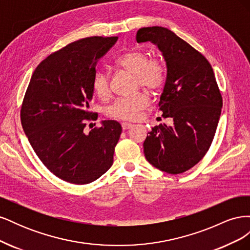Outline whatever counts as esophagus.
Masks as SVG:
<instances>
[{
  "instance_id": "obj_1",
  "label": "esophagus",
  "mask_w": 250,
  "mask_h": 250,
  "mask_svg": "<svg viewBox=\"0 0 250 250\" xmlns=\"http://www.w3.org/2000/svg\"><path fill=\"white\" fill-rule=\"evenodd\" d=\"M132 127V124H130V123H126V122H124V123H122V128H123V130H127V129H130V128Z\"/></svg>"
}]
</instances>
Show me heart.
I'll return each instance as SVG.
<instances>
[{"label":"heart","instance_id":"b5f03b06","mask_svg":"<svg viewBox=\"0 0 250 250\" xmlns=\"http://www.w3.org/2000/svg\"><path fill=\"white\" fill-rule=\"evenodd\" d=\"M117 65L135 75V83L138 86L155 93L161 90L167 78V70L165 64L157 58H150L149 53L144 50H130L121 54L116 59ZM94 93L104 99L109 95L108 74L99 70L93 77ZM150 99L146 93H139L132 97L118 98L105 109L106 116L112 119L132 121L139 116V112L146 108Z\"/></svg>","mask_w":250,"mask_h":250}]
</instances>
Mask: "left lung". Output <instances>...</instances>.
<instances>
[{"mask_svg":"<svg viewBox=\"0 0 250 250\" xmlns=\"http://www.w3.org/2000/svg\"><path fill=\"white\" fill-rule=\"evenodd\" d=\"M137 42H151L167 63V78L158 102L173 125L152 127L144 142L146 160L169 174L184 173L207 154L221 115L222 96L208 60L164 27L141 28Z\"/></svg>","mask_w":250,"mask_h":250,"instance_id":"1","label":"left lung"}]
</instances>
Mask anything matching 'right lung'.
<instances>
[{
    "label": "right lung",
    "instance_id": "right-lung-1",
    "mask_svg": "<svg viewBox=\"0 0 250 250\" xmlns=\"http://www.w3.org/2000/svg\"><path fill=\"white\" fill-rule=\"evenodd\" d=\"M118 40L92 36L73 42L37 65L21 107L27 138L42 164L58 178L86 185L101 177L113 163L122 132L117 121L84 132L96 64Z\"/></svg>",
    "mask_w": 250,
    "mask_h": 250
}]
</instances>
